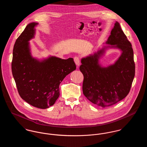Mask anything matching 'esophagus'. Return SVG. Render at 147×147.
Here are the masks:
<instances>
[{
	"label": "esophagus",
	"instance_id": "obj_1",
	"mask_svg": "<svg viewBox=\"0 0 147 147\" xmlns=\"http://www.w3.org/2000/svg\"><path fill=\"white\" fill-rule=\"evenodd\" d=\"M74 62L76 64L77 67H79L80 65V59H79V57H74Z\"/></svg>",
	"mask_w": 147,
	"mask_h": 147
}]
</instances>
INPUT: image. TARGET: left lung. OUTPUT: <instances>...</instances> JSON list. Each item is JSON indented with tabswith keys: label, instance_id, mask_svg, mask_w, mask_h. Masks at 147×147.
<instances>
[{
	"label": "left lung",
	"instance_id": "8db88e82",
	"mask_svg": "<svg viewBox=\"0 0 147 147\" xmlns=\"http://www.w3.org/2000/svg\"><path fill=\"white\" fill-rule=\"evenodd\" d=\"M105 43L107 45L82 58L79 68L84 76L85 96L102 107L112 106L126 98L135 75L132 45L117 21ZM112 48L120 50L121 55L114 63L106 67L102 66L100 59L107 50Z\"/></svg>",
	"mask_w": 147,
	"mask_h": 147
}]
</instances>
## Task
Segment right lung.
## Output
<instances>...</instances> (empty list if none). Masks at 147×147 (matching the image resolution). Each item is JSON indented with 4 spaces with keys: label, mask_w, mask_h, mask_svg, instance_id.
I'll use <instances>...</instances> for the list:
<instances>
[{
    "label": "right lung",
    "mask_w": 147,
    "mask_h": 147,
    "mask_svg": "<svg viewBox=\"0 0 147 147\" xmlns=\"http://www.w3.org/2000/svg\"><path fill=\"white\" fill-rule=\"evenodd\" d=\"M38 24H28L16 40L11 69L21 98L34 107L45 109L55 104L59 96V85L76 69V65L72 58L49 56L38 59L32 56L29 41L35 37Z\"/></svg>",
    "instance_id": "obj_1"
}]
</instances>
